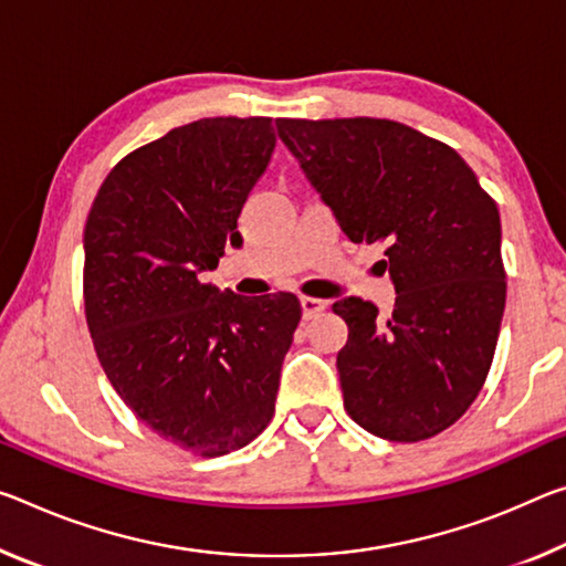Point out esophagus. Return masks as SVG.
<instances>
[{"mask_svg":"<svg viewBox=\"0 0 566 566\" xmlns=\"http://www.w3.org/2000/svg\"><path fill=\"white\" fill-rule=\"evenodd\" d=\"M300 304H302V317H304V319L317 317L319 312H325V307H327V302L315 300V297H302Z\"/></svg>","mask_w":566,"mask_h":566,"instance_id":"1","label":"esophagus"}]
</instances>
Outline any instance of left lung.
<instances>
[{"label": "left lung", "mask_w": 566, "mask_h": 566, "mask_svg": "<svg viewBox=\"0 0 566 566\" xmlns=\"http://www.w3.org/2000/svg\"><path fill=\"white\" fill-rule=\"evenodd\" d=\"M339 229L385 244L396 307L332 304L347 322L337 353L347 416L367 433L418 443L453 426L486 380L506 304L501 219L446 143L382 118L276 120Z\"/></svg>", "instance_id": "left-lung-1"}]
</instances>
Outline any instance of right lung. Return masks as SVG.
<instances>
[{"label": "right lung", "instance_id": "right-lung-1", "mask_svg": "<svg viewBox=\"0 0 566 566\" xmlns=\"http://www.w3.org/2000/svg\"><path fill=\"white\" fill-rule=\"evenodd\" d=\"M272 118H203L125 156L85 223V317L107 380L154 433L203 459L274 416L300 300L203 284L241 247L239 213L269 166Z\"/></svg>", "mask_w": 566, "mask_h": 566}]
</instances>
